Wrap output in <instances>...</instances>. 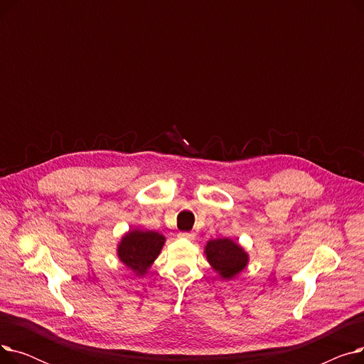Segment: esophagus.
I'll list each match as a JSON object with an SVG mask.
<instances>
[{
	"instance_id": "obj_1",
	"label": "esophagus",
	"mask_w": 364,
	"mask_h": 364,
	"mask_svg": "<svg viewBox=\"0 0 364 364\" xmlns=\"http://www.w3.org/2000/svg\"><path fill=\"white\" fill-rule=\"evenodd\" d=\"M195 233L193 232H181L180 233V237H183V239H188V240H193L195 239Z\"/></svg>"
}]
</instances>
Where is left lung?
<instances>
[{
    "mask_svg": "<svg viewBox=\"0 0 364 364\" xmlns=\"http://www.w3.org/2000/svg\"><path fill=\"white\" fill-rule=\"evenodd\" d=\"M208 262L221 279L232 280L250 262V255L243 247L228 237L208 240L203 250Z\"/></svg>",
    "mask_w": 364,
    "mask_h": 364,
    "instance_id": "8db88e82",
    "label": "left lung"
}]
</instances>
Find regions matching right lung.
I'll return each instance as SVG.
<instances>
[{
    "mask_svg": "<svg viewBox=\"0 0 364 364\" xmlns=\"http://www.w3.org/2000/svg\"><path fill=\"white\" fill-rule=\"evenodd\" d=\"M165 236L153 232L132 228L118 243V258L136 276H144L155 262L165 245Z\"/></svg>",
    "mask_w": 364,
    "mask_h": 364,
    "instance_id": "add662e5",
    "label": "right lung"
}]
</instances>
